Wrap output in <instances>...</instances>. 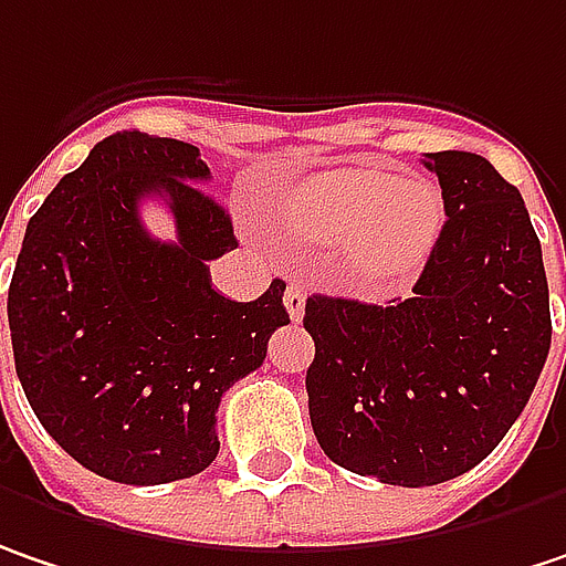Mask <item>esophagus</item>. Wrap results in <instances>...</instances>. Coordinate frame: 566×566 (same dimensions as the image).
Instances as JSON below:
<instances>
[{
  "mask_svg": "<svg viewBox=\"0 0 566 566\" xmlns=\"http://www.w3.org/2000/svg\"><path fill=\"white\" fill-rule=\"evenodd\" d=\"M304 301H307L304 284L301 282L287 284V291H284V311H287L291 319H301V316H304Z\"/></svg>",
  "mask_w": 566,
  "mask_h": 566,
  "instance_id": "1",
  "label": "esophagus"
}]
</instances>
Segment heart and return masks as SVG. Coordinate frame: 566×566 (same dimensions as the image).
Returning a JSON list of instances; mask_svg holds the SVG:
<instances>
[{"label": "heart", "instance_id": "1", "mask_svg": "<svg viewBox=\"0 0 566 566\" xmlns=\"http://www.w3.org/2000/svg\"><path fill=\"white\" fill-rule=\"evenodd\" d=\"M284 223L314 247H346V269L381 287L410 279L429 259L442 223V191L426 179L346 166L316 172L284 201Z\"/></svg>", "mask_w": 566, "mask_h": 566}]
</instances>
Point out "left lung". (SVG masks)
I'll return each mask as SVG.
<instances>
[{"mask_svg": "<svg viewBox=\"0 0 566 566\" xmlns=\"http://www.w3.org/2000/svg\"><path fill=\"white\" fill-rule=\"evenodd\" d=\"M446 227L410 297L314 294L307 400L329 461L394 486L451 481L503 442L551 349L542 243L518 188L478 153H426Z\"/></svg>", "mask_w": 566, "mask_h": 566, "instance_id": "1", "label": "left lung"}]
</instances>
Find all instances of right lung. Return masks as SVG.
I'll use <instances>...</instances> for the list:
<instances>
[{"instance_id": "1", "label": "right lung", "mask_w": 566, "mask_h": 566, "mask_svg": "<svg viewBox=\"0 0 566 566\" xmlns=\"http://www.w3.org/2000/svg\"><path fill=\"white\" fill-rule=\"evenodd\" d=\"M208 179L198 147L120 130L28 220L9 284L18 381L53 442L98 478L153 486L201 474L220 449V397L291 323L282 279L250 304L211 287L208 262L237 237L195 185ZM144 197L170 205L176 244L146 233Z\"/></svg>"}]
</instances>
